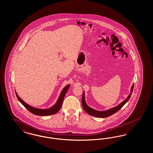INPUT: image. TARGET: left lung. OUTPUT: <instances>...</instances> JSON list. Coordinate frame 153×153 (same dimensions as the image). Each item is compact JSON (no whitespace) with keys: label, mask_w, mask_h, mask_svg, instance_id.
<instances>
[{"label":"left lung","mask_w":153,"mask_h":153,"mask_svg":"<svg viewBox=\"0 0 153 153\" xmlns=\"http://www.w3.org/2000/svg\"><path fill=\"white\" fill-rule=\"evenodd\" d=\"M133 89H134V84L131 87L130 94L128 96L127 98L125 100H124L123 102H121L120 104H119L117 107H115L114 108H111V109H108V110H106V111H96L95 109L89 107V106H88L87 104H86L85 101L84 92H83L82 97V107H83L84 109L85 110V111L90 115L97 117H101V118L109 117V116L114 114L115 113H116L119 109H121L123 107L124 105L128 101L129 99L131 97L132 92L133 91Z\"/></svg>","instance_id":"left-lung-1"}]
</instances>
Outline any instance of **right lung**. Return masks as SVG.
I'll list each match as a JSON object with an SVG mask.
<instances>
[{"label":"right lung","mask_w":153,"mask_h":153,"mask_svg":"<svg viewBox=\"0 0 153 153\" xmlns=\"http://www.w3.org/2000/svg\"><path fill=\"white\" fill-rule=\"evenodd\" d=\"M70 87V85L68 84L65 87L62 89L61 91L60 95L58 97V100L57 102L56 103L55 105H54L51 108L49 109H38L34 107H33L26 104L24 101H23L22 99L19 97V96L17 94L16 92H15L16 96L18 99V100L22 103V105L27 109L29 110L30 112L32 114L36 115H39V116H47V115H54L56 114L57 112L59 111V110L61 108L62 102L64 100V98L65 96L66 93L68 91V89Z\"/></svg>","instance_id":"obj_1"}]
</instances>
